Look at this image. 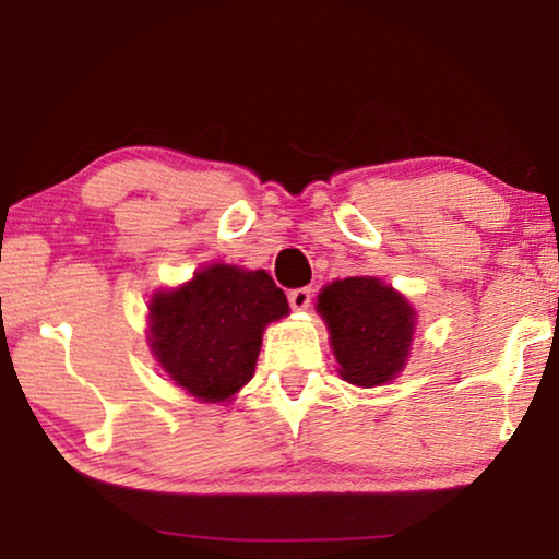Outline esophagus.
Listing matches in <instances>:
<instances>
[{
    "instance_id": "obj_1",
    "label": "esophagus",
    "mask_w": 559,
    "mask_h": 559,
    "mask_svg": "<svg viewBox=\"0 0 559 559\" xmlns=\"http://www.w3.org/2000/svg\"><path fill=\"white\" fill-rule=\"evenodd\" d=\"M310 298H313V290L310 288H296L288 293V302L293 310H306L310 306Z\"/></svg>"
}]
</instances>
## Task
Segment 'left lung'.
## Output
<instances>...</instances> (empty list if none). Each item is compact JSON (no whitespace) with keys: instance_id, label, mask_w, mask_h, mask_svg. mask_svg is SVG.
Returning <instances> with one entry per match:
<instances>
[{"instance_id":"8db88e82","label":"left lung","mask_w":559,"mask_h":559,"mask_svg":"<svg viewBox=\"0 0 559 559\" xmlns=\"http://www.w3.org/2000/svg\"><path fill=\"white\" fill-rule=\"evenodd\" d=\"M316 308L330 330L345 382L377 386L404 370L416 313L402 293L380 278L355 276L320 290Z\"/></svg>"}]
</instances>
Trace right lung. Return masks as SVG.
Here are the masks:
<instances>
[{
	"label": "right lung",
	"instance_id": "right-lung-1",
	"mask_svg": "<svg viewBox=\"0 0 559 559\" xmlns=\"http://www.w3.org/2000/svg\"><path fill=\"white\" fill-rule=\"evenodd\" d=\"M288 316V300L266 271L214 263L150 300V349L200 402H226L251 380L261 335Z\"/></svg>",
	"mask_w": 559,
	"mask_h": 559
}]
</instances>
